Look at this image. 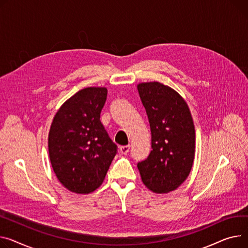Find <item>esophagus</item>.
Segmentation results:
<instances>
[{"mask_svg": "<svg viewBox=\"0 0 248 248\" xmlns=\"http://www.w3.org/2000/svg\"><path fill=\"white\" fill-rule=\"evenodd\" d=\"M129 148H130L129 145H123L120 147V152L122 155H127L129 152Z\"/></svg>", "mask_w": 248, "mask_h": 248, "instance_id": "34e87169", "label": "esophagus"}]
</instances>
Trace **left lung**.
Instances as JSON below:
<instances>
[{
  "label": "left lung",
  "mask_w": 248,
  "mask_h": 248,
  "mask_svg": "<svg viewBox=\"0 0 248 248\" xmlns=\"http://www.w3.org/2000/svg\"><path fill=\"white\" fill-rule=\"evenodd\" d=\"M152 133V152L138 163L143 185L155 193L176 189L187 178L194 159L195 130L187 104L158 81L138 85Z\"/></svg>",
  "instance_id": "8db88e82"
}]
</instances>
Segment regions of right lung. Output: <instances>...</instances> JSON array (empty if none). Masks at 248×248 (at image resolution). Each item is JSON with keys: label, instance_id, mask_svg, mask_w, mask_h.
<instances>
[{"label": "right lung", "instance_id": "1", "mask_svg": "<svg viewBox=\"0 0 248 248\" xmlns=\"http://www.w3.org/2000/svg\"><path fill=\"white\" fill-rule=\"evenodd\" d=\"M107 95L106 88L78 91L60 108L49 128V160L72 192L90 193L100 186L118 153L100 121Z\"/></svg>", "mask_w": 248, "mask_h": 248}]
</instances>
